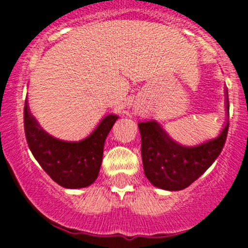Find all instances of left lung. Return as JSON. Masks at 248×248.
<instances>
[{"label":"left lung","instance_id":"8db88e82","mask_svg":"<svg viewBox=\"0 0 248 248\" xmlns=\"http://www.w3.org/2000/svg\"><path fill=\"white\" fill-rule=\"evenodd\" d=\"M138 126L145 176L154 186L170 191L187 187L212 165L222 151L229 131L227 123L218 138L186 148L172 141L154 120L139 123Z\"/></svg>","mask_w":248,"mask_h":248}]
</instances>
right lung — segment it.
I'll list each match as a JSON object with an SVG mask.
<instances>
[{"label":"right lung","instance_id":"add662e5","mask_svg":"<svg viewBox=\"0 0 248 248\" xmlns=\"http://www.w3.org/2000/svg\"><path fill=\"white\" fill-rule=\"evenodd\" d=\"M117 115H108L87 139L67 143L50 137L39 128L28 110H23V123L27 144L43 170L63 187L79 189L95 181L102 165L105 138L114 125Z\"/></svg>","mask_w":248,"mask_h":248}]
</instances>
